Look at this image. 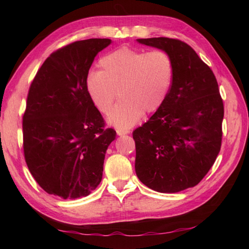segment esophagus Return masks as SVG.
<instances>
[{
	"instance_id": "obj_1",
	"label": "esophagus",
	"mask_w": 249,
	"mask_h": 249,
	"mask_svg": "<svg viewBox=\"0 0 249 249\" xmlns=\"http://www.w3.org/2000/svg\"><path fill=\"white\" fill-rule=\"evenodd\" d=\"M129 133L128 130H124V129H116V134L118 136H124V135H127Z\"/></svg>"
}]
</instances>
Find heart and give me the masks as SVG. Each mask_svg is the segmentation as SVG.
Masks as SVG:
<instances>
[{"label":"heart","instance_id":"obj_1","mask_svg":"<svg viewBox=\"0 0 249 249\" xmlns=\"http://www.w3.org/2000/svg\"><path fill=\"white\" fill-rule=\"evenodd\" d=\"M99 67L88 75L87 91L99 112L107 114L119 89L121 100L110 111L108 123L120 129L160 109L173 80V62L163 50L121 47L103 56Z\"/></svg>","mask_w":249,"mask_h":249}]
</instances>
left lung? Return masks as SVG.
<instances>
[{"instance_id": "1", "label": "left lung", "mask_w": 249, "mask_h": 249, "mask_svg": "<svg viewBox=\"0 0 249 249\" xmlns=\"http://www.w3.org/2000/svg\"><path fill=\"white\" fill-rule=\"evenodd\" d=\"M137 41L170 55L173 80L160 109L134 130L136 173L155 192L178 193L196 186L216 160L223 99L212 70L186 43L168 37Z\"/></svg>"}]
</instances>
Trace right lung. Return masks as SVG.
I'll return each instance as SVG.
<instances>
[{"instance_id": "obj_1", "label": "right lung", "mask_w": 249, "mask_h": 249, "mask_svg": "<svg viewBox=\"0 0 249 249\" xmlns=\"http://www.w3.org/2000/svg\"><path fill=\"white\" fill-rule=\"evenodd\" d=\"M108 38L79 40L54 51L32 82L23 114V152L35 181L63 199L91 194L115 139L87 91L89 67Z\"/></svg>"}]
</instances>
